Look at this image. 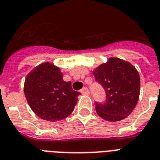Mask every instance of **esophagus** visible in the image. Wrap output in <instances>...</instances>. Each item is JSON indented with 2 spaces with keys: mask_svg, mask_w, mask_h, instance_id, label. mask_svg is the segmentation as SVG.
<instances>
[{
  "mask_svg": "<svg viewBox=\"0 0 160 160\" xmlns=\"http://www.w3.org/2000/svg\"><path fill=\"white\" fill-rule=\"evenodd\" d=\"M80 92L82 93V94H84V95H88V94H90V91H89L87 87L83 88L82 90H80Z\"/></svg>",
  "mask_w": 160,
  "mask_h": 160,
  "instance_id": "esophagus-1",
  "label": "esophagus"
}]
</instances>
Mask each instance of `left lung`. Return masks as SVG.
Masks as SVG:
<instances>
[{
  "label": "left lung",
  "mask_w": 160,
  "mask_h": 160,
  "mask_svg": "<svg viewBox=\"0 0 160 160\" xmlns=\"http://www.w3.org/2000/svg\"><path fill=\"white\" fill-rule=\"evenodd\" d=\"M93 73L106 95L104 103L95 102L99 116L115 122L131 114L139 100L140 89L136 69L119 58H109L108 62L98 66Z\"/></svg>",
  "instance_id": "8db88e82"
}]
</instances>
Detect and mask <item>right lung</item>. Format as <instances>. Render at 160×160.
<instances>
[{
	"label": "right lung",
	"mask_w": 160,
	"mask_h": 160,
	"mask_svg": "<svg viewBox=\"0 0 160 160\" xmlns=\"http://www.w3.org/2000/svg\"><path fill=\"white\" fill-rule=\"evenodd\" d=\"M24 92L29 105L41 119L58 121L69 116L77 103L80 92L65 82L58 67L45 62L26 76Z\"/></svg>",
	"instance_id": "1"
}]
</instances>
